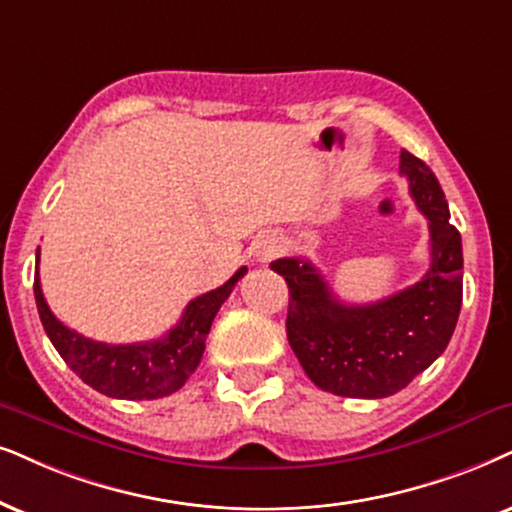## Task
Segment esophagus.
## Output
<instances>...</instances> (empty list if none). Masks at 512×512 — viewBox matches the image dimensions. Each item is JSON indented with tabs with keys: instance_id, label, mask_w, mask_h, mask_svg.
<instances>
[{
	"instance_id": "esophagus-1",
	"label": "esophagus",
	"mask_w": 512,
	"mask_h": 512,
	"mask_svg": "<svg viewBox=\"0 0 512 512\" xmlns=\"http://www.w3.org/2000/svg\"><path fill=\"white\" fill-rule=\"evenodd\" d=\"M281 250H283L281 241H276V238H269V241H264V243L260 245V260H262V262L274 260L276 255H281Z\"/></svg>"
}]
</instances>
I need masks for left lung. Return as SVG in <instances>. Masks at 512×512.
I'll return each instance as SVG.
<instances>
[{"label":"left lung","instance_id":"8db88e82","mask_svg":"<svg viewBox=\"0 0 512 512\" xmlns=\"http://www.w3.org/2000/svg\"><path fill=\"white\" fill-rule=\"evenodd\" d=\"M399 172L430 229V269L416 286L371 304H347L312 262H271L288 283L290 347L309 380L338 397L383 399L404 390L444 352L461 314V234L449 224L442 186L409 151L399 155Z\"/></svg>","mask_w":512,"mask_h":512}]
</instances>
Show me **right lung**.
<instances>
[{
	"mask_svg": "<svg viewBox=\"0 0 512 512\" xmlns=\"http://www.w3.org/2000/svg\"><path fill=\"white\" fill-rule=\"evenodd\" d=\"M37 264H40V250H37ZM245 271L248 267H241L224 286L186 304L177 326L163 338L134 342V345L96 342L63 326L44 300L40 271L35 274V302L51 345L89 387L113 399H160L177 392L198 368L212 321Z\"/></svg>",
	"mask_w": 512,
	"mask_h": 512,
	"instance_id": "add662e5",
	"label": "right lung"
}]
</instances>
